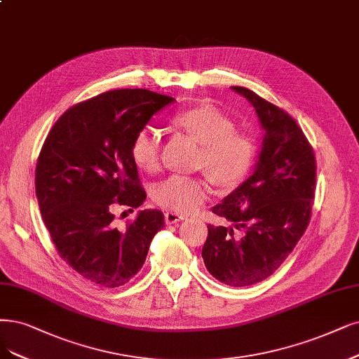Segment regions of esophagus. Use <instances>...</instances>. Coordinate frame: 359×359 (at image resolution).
<instances>
[{
    "instance_id": "obj_1",
    "label": "esophagus",
    "mask_w": 359,
    "mask_h": 359,
    "mask_svg": "<svg viewBox=\"0 0 359 359\" xmlns=\"http://www.w3.org/2000/svg\"><path fill=\"white\" fill-rule=\"evenodd\" d=\"M164 219H165L167 224H175V223L182 222L184 217L179 213H175V211H167V213L164 215Z\"/></svg>"
}]
</instances>
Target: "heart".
Returning <instances> with one entry per match:
<instances>
[{"label":"heart","mask_w":359,"mask_h":359,"mask_svg":"<svg viewBox=\"0 0 359 359\" xmlns=\"http://www.w3.org/2000/svg\"><path fill=\"white\" fill-rule=\"evenodd\" d=\"M172 124L201 144L196 167L219 187L233 188L253 170L257 144L247 133L236 130L233 119L215 106H196L179 112ZM161 135L152 127L140 128L131 140L133 163L146 172L159 168ZM207 183L201 177L170 176L158 182L152 189L154 201L168 210L188 213L207 198Z\"/></svg>","instance_id":"b5f03b06"}]
</instances>
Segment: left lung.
<instances>
[{"label": "left lung", "mask_w": 359, "mask_h": 359, "mask_svg": "<svg viewBox=\"0 0 359 359\" xmlns=\"http://www.w3.org/2000/svg\"><path fill=\"white\" fill-rule=\"evenodd\" d=\"M232 90L253 104L264 136L253 175L211 208L232 226L208 224L203 259L220 283L247 287L280 268L306 231L316 163L293 116L245 87Z\"/></svg>", "instance_id": "obj_1"}]
</instances>
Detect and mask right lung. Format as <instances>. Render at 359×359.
<instances>
[{"label": "right lung", "instance_id": "obj_1", "mask_svg": "<svg viewBox=\"0 0 359 359\" xmlns=\"http://www.w3.org/2000/svg\"><path fill=\"white\" fill-rule=\"evenodd\" d=\"M172 100L146 88L104 91L66 111L39 152L35 192L43 222L59 256L93 284H127L164 228L163 211L142 210L119 229L112 208L146 200L131 140Z\"/></svg>", "mask_w": 359, "mask_h": 359}]
</instances>
